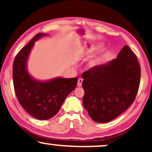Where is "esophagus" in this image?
<instances>
[{
	"label": "esophagus",
	"mask_w": 152,
	"mask_h": 152,
	"mask_svg": "<svg viewBox=\"0 0 152 152\" xmlns=\"http://www.w3.org/2000/svg\"><path fill=\"white\" fill-rule=\"evenodd\" d=\"M82 82H83V79H82V78L79 79V80H78V82H77V86H79V87L82 86Z\"/></svg>",
	"instance_id": "1"
}]
</instances>
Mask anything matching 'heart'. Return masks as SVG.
Listing matches in <instances>:
<instances>
[{"label": "heart", "instance_id": "heart-1", "mask_svg": "<svg viewBox=\"0 0 152 152\" xmlns=\"http://www.w3.org/2000/svg\"><path fill=\"white\" fill-rule=\"evenodd\" d=\"M103 45L101 44H97V43H93V44H90L88 46L84 47L82 50H81L80 55L82 57L84 58H88L91 56H92L95 54L97 52L100 50L102 48ZM108 57L107 55H104L101 56V57H98L96 58H94L92 60H91L90 62L88 64V66L91 68H96L97 66L100 65L102 62L104 60L107 59Z\"/></svg>", "mask_w": 152, "mask_h": 152}]
</instances>
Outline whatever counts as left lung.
<instances>
[{"label":"left lung","instance_id":"obj_1","mask_svg":"<svg viewBox=\"0 0 152 152\" xmlns=\"http://www.w3.org/2000/svg\"><path fill=\"white\" fill-rule=\"evenodd\" d=\"M83 104L91 119L109 122L134 102L140 81V68L135 54L124 45L115 59L82 75Z\"/></svg>","mask_w":152,"mask_h":152}]
</instances>
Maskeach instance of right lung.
<instances>
[{
	"instance_id": "obj_1",
	"label": "right lung",
	"mask_w": 152,
	"mask_h": 152,
	"mask_svg": "<svg viewBox=\"0 0 152 152\" xmlns=\"http://www.w3.org/2000/svg\"><path fill=\"white\" fill-rule=\"evenodd\" d=\"M48 34L39 33L16 56L13 64L14 91L23 108L32 117L40 120H48L59 112L70 93L75 88L77 78L57 77L48 80H39L31 75L28 61L37 41Z\"/></svg>"
}]
</instances>
